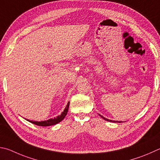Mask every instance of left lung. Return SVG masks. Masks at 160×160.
<instances>
[{"label": "left lung", "instance_id": "obj_1", "mask_svg": "<svg viewBox=\"0 0 160 160\" xmlns=\"http://www.w3.org/2000/svg\"><path fill=\"white\" fill-rule=\"evenodd\" d=\"M101 118H102L103 120H106V121H109V122H120V121H115V120H108V119H107V118H104V117H103L102 115H99Z\"/></svg>", "mask_w": 160, "mask_h": 160}]
</instances>
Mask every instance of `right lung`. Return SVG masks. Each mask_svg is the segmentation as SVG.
I'll return each instance as SVG.
<instances>
[{"instance_id":"add662e5","label":"right lung","mask_w":160,"mask_h":160,"mask_svg":"<svg viewBox=\"0 0 160 160\" xmlns=\"http://www.w3.org/2000/svg\"><path fill=\"white\" fill-rule=\"evenodd\" d=\"M69 103L68 102L67 106L65 108L63 112L60 115L57 116V118H54L53 119H50V120H46V121H41V122H36V121H30L27 120V121H29L30 122H31L32 124H36V125L38 126H41V127H47V126H51V125H54V124H56L57 123L60 122L61 121H62L63 120V118L66 117V114H67L68 110V107H69Z\"/></svg>"}]
</instances>
